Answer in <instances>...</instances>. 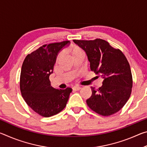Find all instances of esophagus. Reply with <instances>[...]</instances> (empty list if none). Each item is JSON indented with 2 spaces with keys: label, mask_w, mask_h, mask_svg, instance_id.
Wrapping results in <instances>:
<instances>
[{
  "label": "esophagus",
  "mask_w": 147,
  "mask_h": 147,
  "mask_svg": "<svg viewBox=\"0 0 147 147\" xmlns=\"http://www.w3.org/2000/svg\"><path fill=\"white\" fill-rule=\"evenodd\" d=\"M81 89V88L80 86H74L73 88V89L74 91H78Z\"/></svg>",
  "instance_id": "obj_1"
}]
</instances>
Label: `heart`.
<instances>
[{"label": "heart", "mask_w": 147, "mask_h": 147, "mask_svg": "<svg viewBox=\"0 0 147 147\" xmlns=\"http://www.w3.org/2000/svg\"><path fill=\"white\" fill-rule=\"evenodd\" d=\"M67 51L69 53L71 54V56H73V58H74V57H76L80 55H84V51H82V49L80 47H79L78 46H76V45H73L71 47H69V48L67 49ZM60 56H61V54H59L58 57H57V60H58V59L60 58Z\"/></svg>", "instance_id": "obj_1"}]
</instances>
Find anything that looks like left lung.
<instances>
[{
    "label": "left lung",
    "mask_w": 147,
    "mask_h": 147,
    "mask_svg": "<svg viewBox=\"0 0 147 147\" xmlns=\"http://www.w3.org/2000/svg\"><path fill=\"white\" fill-rule=\"evenodd\" d=\"M73 41L86 52L91 70L103 78L100 88L91 87L92 94L86 100L88 106L102 116L118 112L130 98L132 88V75L127 59L121 51L104 39Z\"/></svg>",
    "instance_id": "1"
}]
</instances>
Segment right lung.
I'll return each mask as SVG.
<instances>
[{
	"label": "right lung",
	"instance_id": "obj_1",
	"mask_svg": "<svg viewBox=\"0 0 147 147\" xmlns=\"http://www.w3.org/2000/svg\"><path fill=\"white\" fill-rule=\"evenodd\" d=\"M70 41L44 45L26 56L22 65L20 89L26 103L35 112L45 117L56 115L67 105L72 89H58L51 85L59 52Z\"/></svg>",
	"mask_w": 147,
	"mask_h": 147
}]
</instances>
